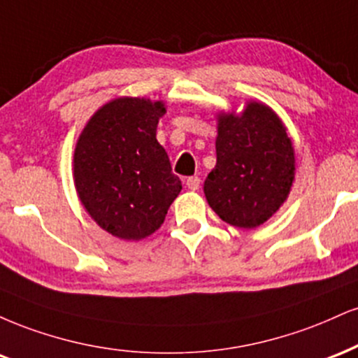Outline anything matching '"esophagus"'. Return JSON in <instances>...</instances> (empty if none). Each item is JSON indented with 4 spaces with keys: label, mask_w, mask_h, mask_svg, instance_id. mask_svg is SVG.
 Listing matches in <instances>:
<instances>
[{
    "label": "esophagus",
    "mask_w": 358,
    "mask_h": 358,
    "mask_svg": "<svg viewBox=\"0 0 358 358\" xmlns=\"http://www.w3.org/2000/svg\"><path fill=\"white\" fill-rule=\"evenodd\" d=\"M186 186L191 189V191H197V189L201 187V179L197 178V176H191V178H187L186 180Z\"/></svg>",
    "instance_id": "esophagus-1"
}]
</instances>
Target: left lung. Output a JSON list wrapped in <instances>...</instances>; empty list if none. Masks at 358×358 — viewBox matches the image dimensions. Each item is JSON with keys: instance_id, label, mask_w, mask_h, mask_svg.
Here are the masks:
<instances>
[{"instance_id": "1", "label": "left lung", "mask_w": 358, "mask_h": 358, "mask_svg": "<svg viewBox=\"0 0 358 358\" xmlns=\"http://www.w3.org/2000/svg\"><path fill=\"white\" fill-rule=\"evenodd\" d=\"M216 166L204 196L222 221L243 229L266 222L292 191L296 159L292 137L270 105L248 100L243 112H217Z\"/></svg>"}]
</instances>
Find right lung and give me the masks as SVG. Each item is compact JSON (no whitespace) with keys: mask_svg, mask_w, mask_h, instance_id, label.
I'll list each match as a JSON object with an SVG mask.
<instances>
[{"mask_svg":"<svg viewBox=\"0 0 358 358\" xmlns=\"http://www.w3.org/2000/svg\"><path fill=\"white\" fill-rule=\"evenodd\" d=\"M162 100L119 96L88 119L73 152V182L88 216L124 241L155 233L182 184L155 138Z\"/></svg>","mask_w":358,"mask_h":358,"instance_id":"right-lung-1","label":"right lung"}]
</instances>
